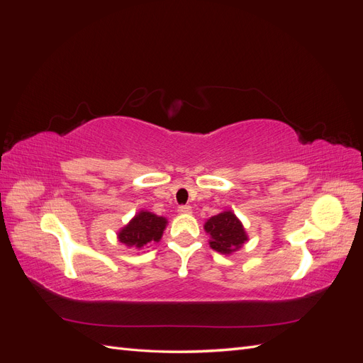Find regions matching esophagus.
<instances>
[{
  "instance_id": "34e87169",
  "label": "esophagus",
  "mask_w": 363,
  "mask_h": 363,
  "mask_svg": "<svg viewBox=\"0 0 363 363\" xmlns=\"http://www.w3.org/2000/svg\"><path fill=\"white\" fill-rule=\"evenodd\" d=\"M179 212H180V213H191V212H192V207L188 206V204H182V206L179 207Z\"/></svg>"
}]
</instances>
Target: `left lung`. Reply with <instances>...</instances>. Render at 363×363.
Wrapping results in <instances>:
<instances>
[{"label": "left lung", "instance_id": "obj_1", "mask_svg": "<svg viewBox=\"0 0 363 363\" xmlns=\"http://www.w3.org/2000/svg\"><path fill=\"white\" fill-rule=\"evenodd\" d=\"M206 232L211 235V247L221 255H230L242 247L247 240L245 230L232 212H223L212 216L204 224Z\"/></svg>", "mask_w": 363, "mask_h": 363}]
</instances>
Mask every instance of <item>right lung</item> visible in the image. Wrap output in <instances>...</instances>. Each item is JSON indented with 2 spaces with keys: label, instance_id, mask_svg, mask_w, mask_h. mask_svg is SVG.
<instances>
[{
  "label": "right lung",
  "instance_id": "right-lung-1",
  "mask_svg": "<svg viewBox=\"0 0 363 363\" xmlns=\"http://www.w3.org/2000/svg\"><path fill=\"white\" fill-rule=\"evenodd\" d=\"M164 227H167L164 218L151 212H140L131 219L128 225L121 230L118 238L128 247L142 248L147 244L159 242Z\"/></svg>",
  "mask_w": 363,
  "mask_h": 363
}]
</instances>
